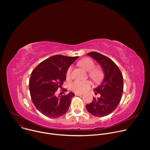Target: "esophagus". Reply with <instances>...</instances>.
<instances>
[{
	"mask_svg": "<svg viewBox=\"0 0 150 150\" xmlns=\"http://www.w3.org/2000/svg\"><path fill=\"white\" fill-rule=\"evenodd\" d=\"M83 94H78V93H76L75 96H82Z\"/></svg>",
	"mask_w": 150,
	"mask_h": 150,
	"instance_id": "esophagus-1",
	"label": "esophagus"
}]
</instances>
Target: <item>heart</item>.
Instances as JSON below:
<instances>
[{"mask_svg":"<svg viewBox=\"0 0 150 150\" xmlns=\"http://www.w3.org/2000/svg\"><path fill=\"white\" fill-rule=\"evenodd\" d=\"M79 65L85 70L89 71L90 77L95 82H99L103 77L101 70L94 68L95 64L93 60L90 58H84L79 61ZM72 67L71 66L67 71L66 76L68 79L71 78ZM91 87V83L89 81H75L71 85V90L76 93H83Z\"/></svg>","mask_w":150,"mask_h":150,"instance_id":"b5f03b06","label":"heart"}]
</instances>
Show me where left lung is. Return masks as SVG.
<instances>
[{
  "label": "left lung",
  "instance_id": "left-lung-1",
  "mask_svg": "<svg viewBox=\"0 0 150 150\" xmlns=\"http://www.w3.org/2000/svg\"><path fill=\"white\" fill-rule=\"evenodd\" d=\"M87 55L100 64L104 77L101 83L94 89L95 94L99 93L100 97H94L92 102L86 105V109L97 117L108 116L116 109L121 100L123 90V76L118 67L110 58L96 52H90Z\"/></svg>",
  "mask_w": 150,
  "mask_h": 150
}]
</instances>
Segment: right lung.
Segmentation results:
<instances>
[{"label":"right lung","instance_id":"right-lung-1","mask_svg":"<svg viewBox=\"0 0 150 150\" xmlns=\"http://www.w3.org/2000/svg\"><path fill=\"white\" fill-rule=\"evenodd\" d=\"M78 56L54 55L45 60L33 71L29 81L32 101L37 109L50 118H57L65 114L70 106L73 93L55 96L66 80L67 69Z\"/></svg>","mask_w":150,"mask_h":150}]
</instances>
